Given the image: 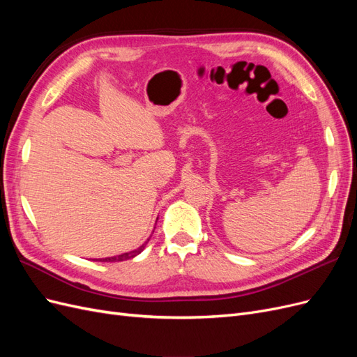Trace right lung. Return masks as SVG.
I'll use <instances>...</instances> for the list:
<instances>
[{"mask_svg": "<svg viewBox=\"0 0 357 357\" xmlns=\"http://www.w3.org/2000/svg\"><path fill=\"white\" fill-rule=\"evenodd\" d=\"M147 241L142 247L135 248V250H132V252H126V253H122V255H119V256H113V257H105L104 262H107V261H109V262H119V261H128V259H132V257H135L137 255H139V253L143 252V248L146 247Z\"/></svg>", "mask_w": 357, "mask_h": 357, "instance_id": "obj_1", "label": "right lung"}]
</instances>
